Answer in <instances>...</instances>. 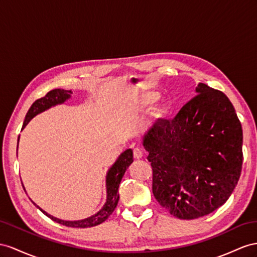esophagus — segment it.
<instances>
[{"label":"esophagus","mask_w":257,"mask_h":257,"mask_svg":"<svg viewBox=\"0 0 257 257\" xmlns=\"http://www.w3.org/2000/svg\"><path fill=\"white\" fill-rule=\"evenodd\" d=\"M134 157L136 160H141L143 157V152L140 149H135L134 150Z\"/></svg>","instance_id":"esophagus-1"}]
</instances>
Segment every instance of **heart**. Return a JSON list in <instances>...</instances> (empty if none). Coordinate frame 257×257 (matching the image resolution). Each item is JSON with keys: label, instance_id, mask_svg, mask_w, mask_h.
<instances>
[{"label": "heart", "instance_id": "obj_1", "mask_svg": "<svg viewBox=\"0 0 257 257\" xmlns=\"http://www.w3.org/2000/svg\"><path fill=\"white\" fill-rule=\"evenodd\" d=\"M159 97H160V94L157 93V92H154V91L142 92V93L138 95V98H137L138 109L146 110L150 108L157 100H159ZM167 113H168L167 104L161 103L154 108L152 117L154 120H161L167 115Z\"/></svg>", "mask_w": 257, "mask_h": 257}]
</instances>
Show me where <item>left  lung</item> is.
Listing matches in <instances>:
<instances>
[{
	"label": "left lung",
	"mask_w": 257,
	"mask_h": 257,
	"mask_svg": "<svg viewBox=\"0 0 257 257\" xmlns=\"http://www.w3.org/2000/svg\"><path fill=\"white\" fill-rule=\"evenodd\" d=\"M173 120L143 137L156 201L179 219L200 218L232 194L242 169V126L221 91L199 83Z\"/></svg>",
	"instance_id": "8db88e82"
}]
</instances>
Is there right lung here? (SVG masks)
<instances>
[{"mask_svg":"<svg viewBox=\"0 0 257 257\" xmlns=\"http://www.w3.org/2000/svg\"><path fill=\"white\" fill-rule=\"evenodd\" d=\"M70 97H71V91H67L64 89H54L50 91L49 93H47V95L39 98V100H37L34 104L31 105L27 115H26L22 130L27 126L28 122L35 116H37L38 114H40L42 111L47 110L51 107L56 106V105L64 104L66 101L69 100ZM18 141H19V137H18ZM17 150H18V146H17ZM133 162H134V154H133V150L131 149L126 150L124 152H122L119 155L117 161L114 163V165L108 169V172L106 174V202H105L103 207L98 210L96 214L88 217V218L74 220V221L63 220L48 214L40 206H38L35 202L32 203H34L44 215H47L49 218L58 223H61L63 226L72 227V228H89V227L100 225V223H102L103 221H105L108 218L109 215L113 213L114 209L116 208L118 201H119L118 188H119L120 181L122 179L124 173H126L127 168L131 165V164H133Z\"/></svg>","mask_w":257,"mask_h":257,"instance_id":"right-lung-1","label":"right lung"}]
</instances>
